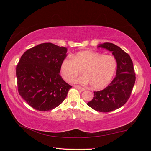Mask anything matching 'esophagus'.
<instances>
[{"instance_id":"esophagus-1","label":"esophagus","mask_w":151,"mask_h":151,"mask_svg":"<svg viewBox=\"0 0 151 151\" xmlns=\"http://www.w3.org/2000/svg\"><path fill=\"white\" fill-rule=\"evenodd\" d=\"M74 88H76V89H79V90H80V91H85V89H84V88H82V87H81V86H74Z\"/></svg>"}]
</instances>
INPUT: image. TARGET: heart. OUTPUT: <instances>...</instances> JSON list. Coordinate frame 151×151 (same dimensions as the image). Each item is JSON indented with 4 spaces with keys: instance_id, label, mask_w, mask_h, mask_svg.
Returning a JSON list of instances; mask_svg holds the SVG:
<instances>
[{
    "instance_id": "1",
    "label": "heart",
    "mask_w": 151,
    "mask_h": 151,
    "mask_svg": "<svg viewBox=\"0 0 151 151\" xmlns=\"http://www.w3.org/2000/svg\"><path fill=\"white\" fill-rule=\"evenodd\" d=\"M116 68V60L111 55L83 51L65 58L62 62L60 72L63 78L68 83H73L82 72L84 76L79 77L77 83L90 84L94 89H101L111 81Z\"/></svg>"
}]
</instances>
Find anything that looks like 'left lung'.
I'll return each mask as SVG.
<instances>
[{
    "label": "left lung",
    "instance_id": "left-lung-1",
    "mask_svg": "<svg viewBox=\"0 0 151 151\" xmlns=\"http://www.w3.org/2000/svg\"><path fill=\"white\" fill-rule=\"evenodd\" d=\"M98 47L112 52L117 62L116 75L106 88L94 91V98L88 105L97 111L107 113L122 107L128 101L135 82V74L130 55L119 47L104 43Z\"/></svg>",
    "mask_w": 151,
    "mask_h": 151
}]
</instances>
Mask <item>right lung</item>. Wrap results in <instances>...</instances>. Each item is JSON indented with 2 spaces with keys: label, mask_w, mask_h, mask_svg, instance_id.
Wrapping results in <instances>:
<instances>
[{
  "label": "right lung",
  "mask_w": 151,
  "mask_h": 151,
  "mask_svg": "<svg viewBox=\"0 0 151 151\" xmlns=\"http://www.w3.org/2000/svg\"><path fill=\"white\" fill-rule=\"evenodd\" d=\"M67 51L65 47L44 43L21 56L16 66L18 92L36 110L46 111L57 107L72 88L59 74Z\"/></svg>",
  "instance_id": "obj_1"
}]
</instances>
